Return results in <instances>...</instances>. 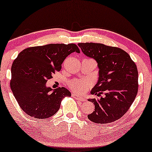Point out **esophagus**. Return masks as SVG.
I'll return each instance as SVG.
<instances>
[{"instance_id": "34e87169", "label": "esophagus", "mask_w": 152, "mask_h": 152, "mask_svg": "<svg viewBox=\"0 0 152 152\" xmlns=\"http://www.w3.org/2000/svg\"><path fill=\"white\" fill-rule=\"evenodd\" d=\"M72 96L74 97L75 99H77V100H80V101H82V102H84L86 100V97H82L80 96V95H79L77 94H75V93H72Z\"/></svg>"}]
</instances>
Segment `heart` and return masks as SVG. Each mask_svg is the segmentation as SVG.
<instances>
[{
    "instance_id": "b5f03b06",
    "label": "heart",
    "mask_w": 152,
    "mask_h": 152,
    "mask_svg": "<svg viewBox=\"0 0 152 152\" xmlns=\"http://www.w3.org/2000/svg\"><path fill=\"white\" fill-rule=\"evenodd\" d=\"M90 83L88 80H75L69 82L70 88L78 93H84L88 89Z\"/></svg>"
}]
</instances>
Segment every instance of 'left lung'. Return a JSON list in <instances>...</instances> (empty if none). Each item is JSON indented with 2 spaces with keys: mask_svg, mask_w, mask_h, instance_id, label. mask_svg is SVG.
Listing matches in <instances>:
<instances>
[{
  "mask_svg": "<svg viewBox=\"0 0 152 152\" xmlns=\"http://www.w3.org/2000/svg\"><path fill=\"white\" fill-rule=\"evenodd\" d=\"M81 50L94 59L99 68L97 84L91 93L104 97L88 99L95 111L88 115L91 121L97 124L111 123L122 118L136 98L138 88V72L130 56L119 48L102 43H80Z\"/></svg>",
  "mask_w": 152,
  "mask_h": 152,
  "instance_id": "left-lung-1",
  "label": "left lung"
}]
</instances>
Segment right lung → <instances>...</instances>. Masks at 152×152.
I'll return each instance as SVG.
<instances>
[{"label":"right lung","instance_id":"1","mask_svg":"<svg viewBox=\"0 0 152 152\" xmlns=\"http://www.w3.org/2000/svg\"><path fill=\"white\" fill-rule=\"evenodd\" d=\"M74 52L80 53L74 43H52L28 48L18 54L12 66L10 87L26 114L37 119L50 118L59 109L63 98L71 96L67 88L53 89L46 82Z\"/></svg>","mask_w":152,"mask_h":152}]
</instances>
